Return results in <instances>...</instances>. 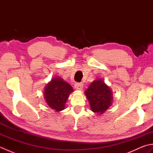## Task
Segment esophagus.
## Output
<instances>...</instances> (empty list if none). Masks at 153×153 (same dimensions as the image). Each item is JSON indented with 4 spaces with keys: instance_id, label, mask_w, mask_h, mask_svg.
Masks as SVG:
<instances>
[{
    "instance_id": "34e87169",
    "label": "esophagus",
    "mask_w": 153,
    "mask_h": 153,
    "mask_svg": "<svg viewBox=\"0 0 153 153\" xmlns=\"http://www.w3.org/2000/svg\"><path fill=\"white\" fill-rule=\"evenodd\" d=\"M83 85L82 83H76L75 84V88H76V90L78 91H82L83 89Z\"/></svg>"
}]
</instances>
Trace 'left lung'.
<instances>
[{
    "label": "left lung",
    "mask_w": 153,
    "mask_h": 153,
    "mask_svg": "<svg viewBox=\"0 0 153 153\" xmlns=\"http://www.w3.org/2000/svg\"><path fill=\"white\" fill-rule=\"evenodd\" d=\"M85 94L89 102L91 110L98 114H103L112 103V91L100 79L92 82Z\"/></svg>",
    "instance_id": "obj_1"
}]
</instances>
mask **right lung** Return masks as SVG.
Wrapping results in <instances>:
<instances>
[{
	"label": "right lung",
	"mask_w": 153,
	"mask_h": 153,
	"mask_svg": "<svg viewBox=\"0 0 153 153\" xmlns=\"http://www.w3.org/2000/svg\"><path fill=\"white\" fill-rule=\"evenodd\" d=\"M74 89L69 83L60 77L51 79L44 91V98L48 106L56 112L65 108L66 100Z\"/></svg>",
	"instance_id": "obj_1"
}]
</instances>
